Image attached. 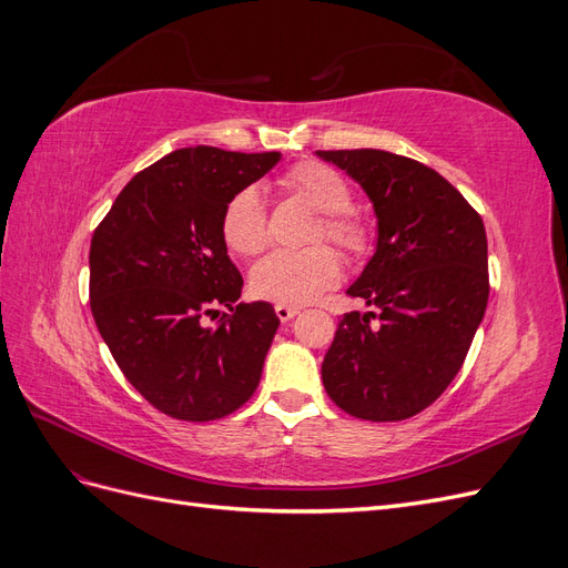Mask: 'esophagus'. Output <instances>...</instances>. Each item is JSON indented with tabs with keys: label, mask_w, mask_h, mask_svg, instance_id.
Returning a JSON list of instances; mask_svg holds the SVG:
<instances>
[{
	"label": "esophagus",
	"mask_w": 568,
	"mask_h": 568,
	"mask_svg": "<svg viewBox=\"0 0 568 568\" xmlns=\"http://www.w3.org/2000/svg\"><path fill=\"white\" fill-rule=\"evenodd\" d=\"M274 313H277V317L282 322H288V320H294L298 315V307L296 305H286V303H277V305H274Z\"/></svg>",
	"instance_id": "1"
}]
</instances>
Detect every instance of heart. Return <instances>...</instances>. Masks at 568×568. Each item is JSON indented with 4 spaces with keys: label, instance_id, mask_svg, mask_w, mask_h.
<instances>
[{
    "label": "heart",
    "instance_id": "1",
    "mask_svg": "<svg viewBox=\"0 0 568 568\" xmlns=\"http://www.w3.org/2000/svg\"><path fill=\"white\" fill-rule=\"evenodd\" d=\"M286 192L305 199L324 213L317 239L326 236L351 255L369 251V230L365 220L351 213V184L334 168L305 161L282 175ZM222 239L239 255H255L267 244V211L257 186H244L222 211ZM341 280V257L332 246H311L303 251H274L251 270V291L263 301L301 305L315 301L322 291Z\"/></svg>",
    "mask_w": 568,
    "mask_h": 568
}]
</instances>
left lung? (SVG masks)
I'll return each instance as SVG.
<instances>
[{
  "label": "left lung",
  "mask_w": 568,
  "mask_h": 568,
  "mask_svg": "<svg viewBox=\"0 0 568 568\" xmlns=\"http://www.w3.org/2000/svg\"><path fill=\"white\" fill-rule=\"evenodd\" d=\"M365 189L376 251L348 296L379 313H346L322 384L348 415L415 417L450 386L488 305V239L480 215L428 165L382 149L317 151ZM381 317V326L368 320Z\"/></svg>",
  "instance_id": "obj_1"
}]
</instances>
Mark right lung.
Instances as JSON below:
<instances>
[{"label":"right lung","instance_id":"add662e5","mask_svg":"<svg viewBox=\"0 0 568 568\" xmlns=\"http://www.w3.org/2000/svg\"><path fill=\"white\" fill-rule=\"evenodd\" d=\"M280 159V151L178 149L136 173L94 230L97 329L125 379L168 417H227L261 384L280 317L270 303H239L244 280L220 222L239 189Z\"/></svg>","mask_w":568,"mask_h":568}]
</instances>
